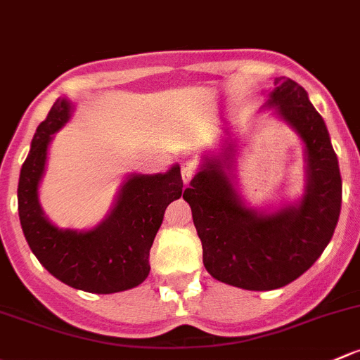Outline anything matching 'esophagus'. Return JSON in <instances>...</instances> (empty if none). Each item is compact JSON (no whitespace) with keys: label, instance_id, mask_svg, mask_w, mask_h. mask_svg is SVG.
I'll list each match as a JSON object with an SVG mask.
<instances>
[{"label":"esophagus","instance_id":"obj_1","mask_svg":"<svg viewBox=\"0 0 360 360\" xmlns=\"http://www.w3.org/2000/svg\"><path fill=\"white\" fill-rule=\"evenodd\" d=\"M196 170H198V167H196V164L193 160L184 162V164L181 165V174H183L184 184L190 183V181L193 179V176H195V174H196Z\"/></svg>","mask_w":360,"mask_h":360}]
</instances>
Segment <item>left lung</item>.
<instances>
[{
	"instance_id": "left-lung-1",
	"label": "left lung",
	"mask_w": 360,
	"mask_h": 360,
	"mask_svg": "<svg viewBox=\"0 0 360 360\" xmlns=\"http://www.w3.org/2000/svg\"><path fill=\"white\" fill-rule=\"evenodd\" d=\"M274 86L269 105L307 148L309 184L300 205L269 215L245 209L217 158L183 193L205 269L219 281L252 291L281 288L304 274L330 243L342 209L338 158L323 117L298 82L279 77Z\"/></svg>"
}]
</instances>
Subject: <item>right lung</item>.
<instances>
[{"label": "right lung", "mask_w": 360, "mask_h": 360, "mask_svg": "<svg viewBox=\"0 0 360 360\" xmlns=\"http://www.w3.org/2000/svg\"><path fill=\"white\" fill-rule=\"evenodd\" d=\"M69 101L58 100L32 138L18 179V217L30 250L56 279L89 293H117L150 274V248L164 212L183 195L179 167L157 176H132L105 222L88 233L60 231L46 221L37 186L53 132L69 120Z\"/></svg>", "instance_id": "1"}]
</instances>
